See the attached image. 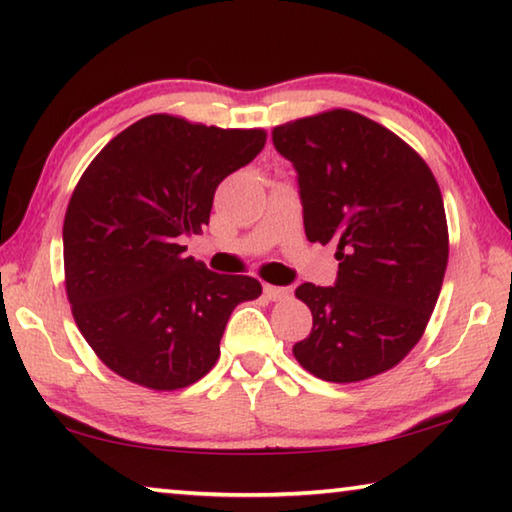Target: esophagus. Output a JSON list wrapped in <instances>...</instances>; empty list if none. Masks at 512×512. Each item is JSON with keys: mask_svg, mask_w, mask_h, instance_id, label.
Segmentation results:
<instances>
[{"mask_svg": "<svg viewBox=\"0 0 512 512\" xmlns=\"http://www.w3.org/2000/svg\"><path fill=\"white\" fill-rule=\"evenodd\" d=\"M264 296L268 300H284L291 296V289L287 287H273V284H264Z\"/></svg>", "mask_w": 512, "mask_h": 512, "instance_id": "obj_1", "label": "esophagus"}]
</instances>
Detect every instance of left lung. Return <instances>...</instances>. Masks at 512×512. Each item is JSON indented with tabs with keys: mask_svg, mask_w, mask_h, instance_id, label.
Instances as JSON below:
<instances>
[{
	"mask_svg": "<svg viewBox=\"0 0 512 512\" xmlns=\"http://www.w3.org/2000/svg\"><path fill=\"white\" fill-rule=\"evenodd\" d=\"M298 173L309 241H339L334 287L305 282L314 316L293 345L311 375L350 384L393 368L427 327L449 257L445 205L418 153L377 121L329 110L273 128Z\"/></svg>",
	"mask_w": 512,
	"mask_h": 512,
	"instance_id": "left-lung-1",
	"label": "left lung"
}]
</instances>
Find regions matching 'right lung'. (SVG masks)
Segmentation results:
<instances>
[{
	"instance_id": "right-lung-1",
	"label": "right lung",
	"mask_w": 512,
	"mask_h": 512,
	"mask_svg": "<svg viewBox=\"0 0 512 512\" xmlns=\"http://www.w3.org/2000/svg\"><path fill=\"white\" fill-rule=\"evenodd\" d=\"M259 128H216L151 115L103 146L69 198L65 287L85 341L106 366L153 391L212 370L239 302L262 284L185 255L210 223L225 176L264 149Z\"/></svg>"
}]
</instances>
